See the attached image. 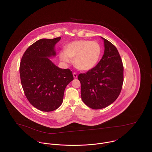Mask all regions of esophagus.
Wrapping results in <instances>:
<instances>
[{"instance_id":"34e87169","label":"esophagus","mask_w":152,"mask_h":152,"mask_svg":"<svg viewBox=\"0 0 152 152\" xmlns=\"http://www.w3.org/2000/svg\"><path fill=\"white\" fill-rule=\"evenodd\" d=\"M73 77L74 78H77V74L75 72L73 73Z\"/></svg>"}]
</instances>
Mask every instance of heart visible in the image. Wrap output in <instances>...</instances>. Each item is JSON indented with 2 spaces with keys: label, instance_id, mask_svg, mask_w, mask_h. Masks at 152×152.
Segmentation results:
<instances>
[{
  "label": "heart",
  "instance_id": "heart-1",
  "mask_svg": "<svg viewBox=\"0 0 152 152\" xmlns=\"http://www.w3.org/2000/svg\"><path fill=\"white\" fill-rule=\"evenodd\" d=\"M102 54V48L95 41L79 40L69 42L65 50L60 52V60L70 64L74 58L75 66L82 71H89L97 64Z\"/></svg>",
  "mask_w": 152,
  "mask_h": 152
}]
</instances>
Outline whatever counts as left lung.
I'll use <instances>...</instances> for the list:
<instances>
[{"instance_id": "obj_1", "label": "left lung", "mask_w": 152, "mask_h": 152, "mask_svg": "<svg viewBox=\"0 0 152 152\" xmlns=\"http://www.w3.org/2000/svg\"><path fill=\"white\" fill-rule=\"evenodd\" d=\"M104 53L98 64L86 73L80 74L83 101L91 108L107 107L118 97L124 83V66L116 47L101 37Z\"/></svg>"}]
</instances>
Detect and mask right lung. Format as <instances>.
<instances>
[{
  "mask_svg": "<svg viewBox=\"0 0 152 152\" xmlns=\"http://www.w3.org/2000/svg\"><path fill=\"white\" fill-rule=\"evenodd\" d=\"M61 37L42 39L25 51L20 64V75L24 94L36 108L50 112L63 101L66 86L74 80L72 71L61 69L49 58L55 57V45Z\"/></svg>",
  "mask_w": 152,
  "mask_h": 152,
  "instance_id": "obj_1",
  "label": "right lung"
}]
</instances>
